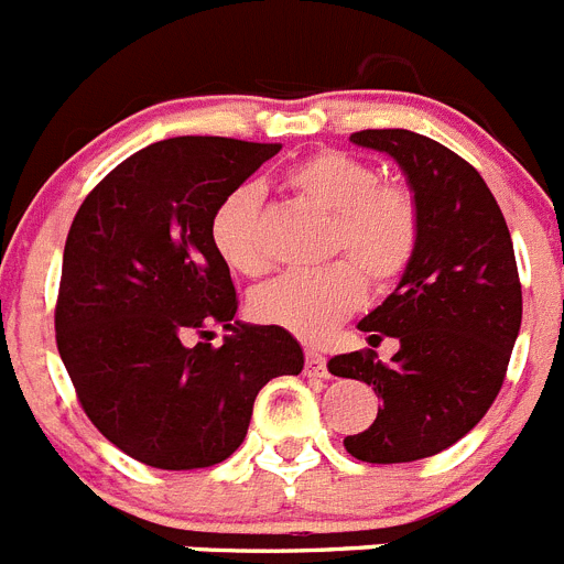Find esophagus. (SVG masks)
Returning a JSON list of instances; mask_svg holds the SVG:
<instances>
[{
  "mask_svg": "<svg viewBox=\"0 0 564 564\" xmlns=\"http://www.w3.org/2000/svg\"><path fill=\"white\" fill-rule=\"evenodd\" d=\"M306 376L312 378H329V370H326V358L315 349H306Z\"/></svg>",
  "mask_w": 564,
  "mask_h": 564,
  "instance_id": "obj_1",
  "label": "esophagus"
}]
</instances>
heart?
<instances>
[{"label":"heart","instance_id":"1","mask_svg":"<svg viewBox=\"0 0 564 564\" xmlns=\"http://www.w3.org/2000/svg\"><path fill=\"white\" fill-rule=\"evenodd\" d=\"M286 186L329 215L326 254H344L324 269L290 272L260 286L249 301L260 324L281 326L297 338H324L352 315L364 297V273L376 290L406 269L419 243V209L399 183L378 180L376 165L347 151H318L286 172ZM212 243L235 272L258 278L269 269L260 235V188H231L212 215Z\"/></svg>","mask_w":564,"mask_h":564}]
</instances>
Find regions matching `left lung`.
I'll list each match as a JSON object with an SVG mask.
<instances>
[{
	"label": "left lung",
	"mask_w": 564,
	"mask_h": 564,
	"mask_svg": "<svg viewBox=\"0 0 564 564\" xmlns=\"http://www.w3.org/2000/svg\"><path fill=\"white\" fill-rule=\"evenodd\" d=\"M399 163L419 209V243L399 286L358 324L370 340L399 338L390 364L335 355L329 372L381 399L378 415L344 447L370 465L447 451L490 410L522 326L513 240L481 174L430 137L367 129L349 137Z\"/></svg>",
	"instance_id": "8db88e82"
}]
</instances>
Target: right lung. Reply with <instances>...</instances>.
Instances as JSON below:
<instances>
[{"mask_svg":"<svg viewBox=\"0 0 564 564\" xmlns=\"http://www.w3.org/2000/svg\"><path fill=\"white\" fill-rule=\"evenodd\" d=\"M281 151L229 137H172L122 160L79 206L63 254L56 347L77 399L113 447L160 470L220 465L258 392L304 370L281 326L235 321L238 295L212 215ZM212 325L220 348L188 345Z\"/></svg>","mask_w":564,"mask_h":564,"instance_id":"right-lung-1","label":"right lung"}]
</instances>
